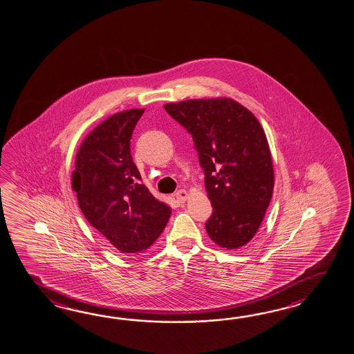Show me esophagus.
Returning a JSON list of instances; mask_svg holds the SVG:
<instances>
[{
    "mask_svg": "<svg viewBox=\"0 0 354 354\" xmlns=\"http://www.w3.org/2000/svg\"><path fill=\"white\" fill-rule=\"evenodd\" d=\"M175 198L179 203H184L188 199V192L187 190L180 189L175 193Z\"/></svg>",
    "mask_w": 354,
    "mask_h": 354,
    "instance_id": "esophagus-1",
    "label": "esophagus"
}]
</instances>
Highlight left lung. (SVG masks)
<instances>
[{
    "mask_svg": "<svg viewBox=\"0 0 354 354\" xmlns=\"http://www.w3.org/2000/svg\"><path fill=\"white\" fill-rule=\"evenodd\" d=\"M192 134L212 203L206 223L217 245L236 250L257 233L274 190L266 134L256 116L232 98L188 100L164 106Z\"/></svg>",
    "mask_w": 354,
    "mask_h": 354,
    "instance_id": "obj_1",
    "label": "left lung"
}]
</instances>
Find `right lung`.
Here are the masks:
<instances>
[{
    "instance_id": "obj_1",
    "label": "right lung",
    "mask_w": 354,
    "mask_h": 354,
    "mask_svg": "<svg viewBox=\"0 0 354 354\" xmlns=\"http://www.w3.org/2000/svg\"><path fill=\"white\" fill-rule=\"evenodd\" d=\"M143 109L102 121L80 145L71 187L88 223L121 253L147 250L162 233L171 208L156 199L130 155V139Z\"/></svg>"
}]
</instances>
